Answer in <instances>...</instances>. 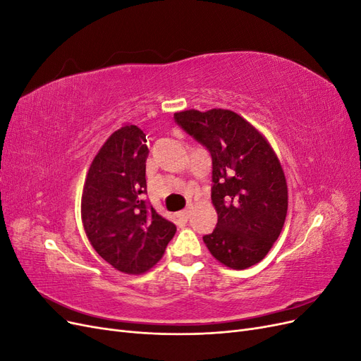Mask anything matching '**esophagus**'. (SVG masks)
Here are the masks:
<instances>
[{"label":"esophagus","mask_w":361,"mask_h":361,"mask_svg":"<svg viewBox=\"0 0 361 361\" xmlns=\"http://www.w3.org/2000/svg\"><path fill=\"white\" fill-rule=\"evenodd\" d=\"M191 209H192V206H188L187 209L180 211V212H179V218H180V220H183V221H188L190 214H191Z\"/></svg>","instance_id":"34e87169"}]
</instances>
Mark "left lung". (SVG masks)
Returning a JSON list of instances; mask_svg holds the SVG:
<instances>
[{
  "instance_id": "1",
  "label": "left lung",
  "mask_w": 361,
  "mask_h": 361,
  "mask_svg": "<svg viewBox=\"0 0 361 361\" xmlns=\"http://www.w3.org/2000/svg\"><path fill=\"white\" fill-rule=\"evenodd\" d=\"M174 122L212 158L211 197L218 221L203 236L207 250L232 269L256 265L277 241L288 212V185L276 152L231 110L179 111Z\"/></svg>"
}]
</instances>
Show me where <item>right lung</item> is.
Listing matches in <instances>:
<instances>
[{
  "label": "right lung",
  "instance_id": "1",
  "mask_svg": "<svg viewBox=\"0 0 361 361\" xmlns=\"http://www.w3.org/2000/svg\"><path fill=\"white\" fill-rule=\"evenodd\" d=\"M147 155L146 134L125 125L108 137L84 182L85 235L97 255L125 274L155 267L176 233V226L143 200Z\"/></svg>",
  "mask_w": 361,
  "mask_h": 361
}]
</instances>
